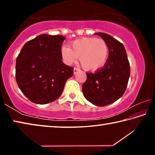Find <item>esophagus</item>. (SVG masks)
I'll return each mask as SVG.
<instances>
[{"mask_svg": "<svg viewBox=\"0 0 155 155\" xmlns=\"http://www.w3.org/2000/svg\"><path fill=\"white\" fill-rule=\"evenodd\" d=\"M78 70H79V69H78V68H74V74H75L76 73H77Z\"/></svg>", "mask_w": 155, "mask_h": 155, "instance_id": "1", "label": "esophagus"}]
</instances>
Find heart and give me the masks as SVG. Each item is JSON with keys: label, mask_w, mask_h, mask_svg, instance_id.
Masks as SVG:
<instances>
[{"label": "heart", "mask_w": 155, "mask_h": 155, "mask_svg": "<svg viewBox=\"0 0 155 155\" xmlns=\"http://www.w3.org/2000/svg\"><path fill=\"white\" fill-rule=\"evenodd\" d=\"M61 52L66 64H72L77 57H79L84 69L87 71H95L106 64L109 48L107 43L102 39L83 38L73 41L71 48L62 47Z\"/></svg>", "instance_id": "heart-1"}]
</instances>
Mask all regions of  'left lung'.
<instances>
[{
    "label": "left lung",
    "instance_id": "1",
    "mask_svg": "<svg viewBox=\"0 0 155 155\" xmlns=\"http://www.w3.org/2000/svg\"><path fill=\"white\" fill-rule=\"evenodd\" d=\"M109 46V57L104 66L96 72L87 73L82 90L91 103L103 107L121 98L127 89L130 77V64L123 44L112 36L96 33Z\"/></svg>",
    "mask_w": 155,
    "mask_h": 155
}]
</instances>
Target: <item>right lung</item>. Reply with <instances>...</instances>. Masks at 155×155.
Wrapping results in <instances>:
<instances>
[{"label":"right lung","mask_w":155,"mask_h":155,"mask_svg":"<svg viewBox=\"0 0 155 155\" xmlns=\"http://www.w3.org/2000/svg\"><path fill=\"white\" fill-rule=\"evenodd\" d=\"M62 35L42 34L27 41L18 54L15 79L20 90L33 103H52L61 95L74 68L61 61Z\"/></svg>","instance_id":"add662e5"}]
</instances>
